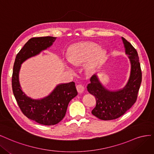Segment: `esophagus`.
I'll return each instance as SVG.
<instances>
[{"instance_id":"1","label":"esophagus","mask_w":154,"mask_h":154,"mask_svg":"<svg viewBox=\"0 0 154 154\" xmlns=\"http://www.w3.org/2000/svg\"><path fill=\"white\" fill-rule=\"evenodd\" d=\"M77 90L79 93H81L84 91V87L82 86V84H78V85L76 86Z\"/></svg>"}]
</instances>
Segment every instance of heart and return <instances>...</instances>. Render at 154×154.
<instances>
[{
	"label": "heart",
	"mask_w": 154,
	"mask_h": 154,
	"mask_svg": "<svg viewBox=\"0 0 154 154\" xmlns=\"http://www.w3.org/2000/svg\"><path fill=\"white\" fill-rule=\"evenodd\" d=\"M106 52L102 48H98L96 44L91 42H83L74 44L70 47L66 59L68 64L77 65L86 61V68L89 70H94L102 65L105 58ZM68 66L69 71H72Z\"/></svg>",
	"instance_id": "heart-1"
}]
</instances>
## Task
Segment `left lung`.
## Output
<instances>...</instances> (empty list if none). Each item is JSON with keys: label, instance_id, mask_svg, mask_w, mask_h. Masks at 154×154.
<instances>
[{"label": "left lung", "instance_id": "1", "mask_svg": "<svg viewBox=\"0 0 154 154\" xmlns=\"http://www.w3.org/2000/svg\"><path fill=\"white\" fill-rule=\"evenodd\" d=\"M125 54L129 59L131 73L126 85L117 90H109L99 81L97 74L88 84V92L95 95L97 104L91 111L93 115L102 120H115L124 115L136 101L142 80L141 66L136 49L122 37Z\"/></svg>", "mask_w": 154, "mask_h": 154}]
</instances>
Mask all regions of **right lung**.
I'll return each mask as SVG.
<instances>
[{
	"label": "right lung",
	"mask_w": 154,
	"mask_h": 154,
	"mask_svg": "<svg viewBox=\"0 0 154 154\" xmlns=\"http://www.w3.org/2000/svg\"><path fill=\"white\" fill-rule=\"evenodd\" d=\"M56 39L52 36L30 39L18 53L13 66L12 88L19 107L28 118L44 125H56L63 120L69 102L78 94L75 82L59 84L48 96L34 99L22 91L19 72L24 61L51 47Z\"/></svg>",
	"instance_id": "add662e5"
}]
</instances>
